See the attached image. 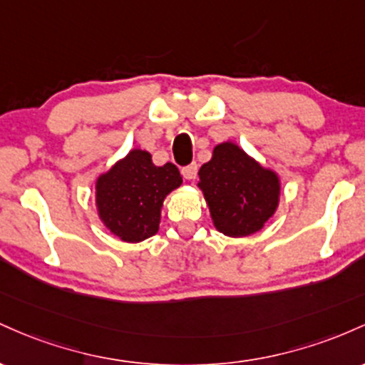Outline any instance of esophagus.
<instances>
[{
	"instance_id": "34e87169",
	"label": "esophagus",
	"mask_w": 365,
	"mask_h": 365,
	"mask_svg": "<svg viewBox=\"0 0 365 365\" xmlns=\"http://www.w3.org/2000/svg\"><path fill=\"white\" fill-rule=\"evenodd\" d=\"M181 172H182L184 178L187 179V181H191V179L196 178V172H198V165H196V163H190V165L182 167Z\"/></svg>"
}]
</instances>
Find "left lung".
<instances>
[{
  "label": "left lung",
  "mask_w": 365,
  "mask_h": 365,
  "mask_svg": "<svg viewBox=\"0 0 365 365\" xmlns=\"http://www.w3.org/2000/svg\"><path fill=\"white\" fill-rule=\"evenodd\" d=\"M214 226L231 237L260 231L279 205L277 174L253 160L235 143H220L198 172Z\"/></svg>",
  "instance_id": "obj_1"
}]
</instances>
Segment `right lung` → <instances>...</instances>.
I'll return each instance as SVG.
<instances>
[{
	"mask_svg": "<svg viewBox=\"0 0 365 365\" xmlns=\"http://www.w3.org/2000/svg\"><path fill=\"white\" fill-rule=\"evenodd\" d=\"M182 184L174 163L158 167L148 151L134 148L96 179L101 222L125 243L157 235L165 196Z\"/></svg>",
	"mask_w": 365,
	"mask_h": 365,
	"instance_id": "1",
	"label": "right lung"
}]
</instances>
